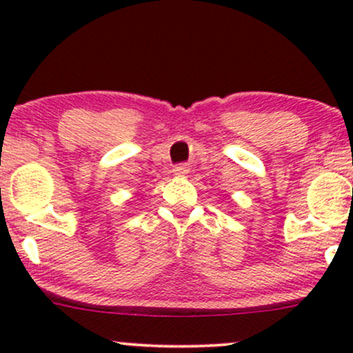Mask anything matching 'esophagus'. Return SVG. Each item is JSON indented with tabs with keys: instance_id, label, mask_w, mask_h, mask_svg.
<instances>
[{
	"instance_id": "34e87169",
	"label": "esophagus",
	"mask_w": 353,
	"mask_h": 353,
	"mask_svg": "<svg viewBox=\"0 0 353 353\" xmlns=\"http://www.w3.org/2000/svg\"><path fill=\"white\" fill-rule=\"evenodd\" d=\"M174 174L176 176H185V174H189V165L188 164H179L174 168Z\"/></svg>"
}]
</instances>
